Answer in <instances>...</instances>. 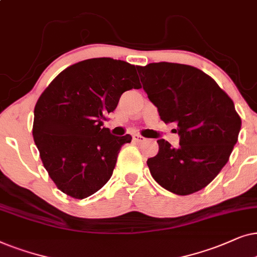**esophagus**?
Wrapping results in <instances>:
<instances>
[{"mask_svg": "<svg viewBox=\"0 0 257 257\" xmlns=\"http://www.w3.org/2000/svg\"><path fill=\"white\" fill-rule=\"evenodd\" d=\"M133 140H134V142H136V143H141V142H145L146 141V139L143 138V136L139 135V134L133 135Z\"/></svg>", "mask_w": 257, "mask_h": 257, "instance_id": "34e87169", "label": "esophagus"}]
</instances>
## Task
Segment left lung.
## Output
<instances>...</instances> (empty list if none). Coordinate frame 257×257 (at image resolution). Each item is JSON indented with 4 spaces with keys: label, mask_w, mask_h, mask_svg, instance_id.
<instances>
[{
    "label": "left lung",
    "mask_w": 257,
    "mask_h": 257,
    "mask_svg": "<svg viewBox=\"0 0 257 257\" xmlns=\"http://www.w3.org/2000/svg\"><path fill=\"white\" fill-rule=\"evenodd\" d=\"M143 89L164 123H174L180 145L159 140L147 161L154 180L176 195H190L218 175L234 149L241 117L234 102L209 75L180 63L138 67Z\"/></svg>",
    "instance_id": "8db88e82"
}]
</instances>
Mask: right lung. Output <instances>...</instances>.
I'll return each mask as SVG.
<instances>
[{
	"label": "right lung",
	"instance_id": "1",
	"mask_svg": "<svg viewBox=\"0 0 257 257\" xmlns=\"http://www.w3.org/2000/svg\"><path fill=\"white\" fill-rule=\"evenodd\" d=\"M133 88H141L135 66L101 57L66 68L41 94L34 141L48 175L68 196H90L111 177L121 147L132 136L111 135L102 121Z\"/></svg>",
	"mask_w": 257,
	"mask_h": 257
}]
</instances>
